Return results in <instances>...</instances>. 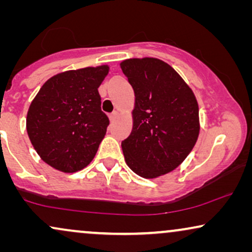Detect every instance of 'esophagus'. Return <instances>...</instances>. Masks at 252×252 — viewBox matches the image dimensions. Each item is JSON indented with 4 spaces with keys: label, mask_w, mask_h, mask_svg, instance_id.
I'll use <instances>...</instances> for the list:
<instances>
[{
    "label": "esophagus",
    "mask_w": 252,
    "mask_h": 252,
    "mask_svg": "<svg viewBox=\"0 0 252 252\" xmlns=\"http://www.w3.org/2000/svg\"><path fill=\"white\" fill-rule=\"evenodd\" d=\"M118 115H119V113L117 112V111H113L112 113H110V116H109V118H110V122H111V123L115 122V120L117 119V117H118Z\"/></svg>",
    "instance_id": "obj_1"
}]
</instances>
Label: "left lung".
Instances as JSON below:
<instances>
[{"mask_svg": "<svg viewBox=\"0 0 252 252\" xmlns=\"http://www.w3.org/2000/svg\"><path fill=\"white\" fill-rule=\"evenodd\" d=\"M135 94L133 129L122 142L126 164L140 177L154 179L177 168L199 133L198 104L178 72L157 58L120 63Z\"/></svg>", "mask_w": 252, "mask_h": 252, "instance_id": "left-lung-1", "label": "left lung"}]
</instances>
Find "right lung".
<instances>
[{"instance_id": "right-lung-1", "label": "right lung", "mask_w": 252, "mask_h": 252, "mask_svg": "<svg viewBox=\"0 0 252 252\" xmlns=\"http://www.w3.org/2000/svg\"><path fill=\"white\" fill-rule=\"evenodd\" d=\"M108 72V65L62 72L44 82L31 103L27 134L51 167L73 173L95 157L110 123L98 94Z\"/></svg>"}]
</instances>
